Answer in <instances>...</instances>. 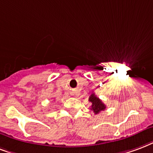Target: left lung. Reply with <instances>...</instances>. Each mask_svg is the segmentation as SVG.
<instances>
[{
    "label": "left lung",
    "instance_id": "1",
    "mask_svg": "<svg viewBox=\"0 0 153 153\" xmlns=\"http://www.w3.org/2000/svg\"><path fill=\"white\" fill-rule=\"evenodd\" d=\"M89 101L91 103V110H93V112L96 114H99L100 111L105 110V108H106V106L105 105V104H104V103H103L94 93L91 94V97H89Z\"/></svg>",
    "mask_w": 153,
    "mask_h": 153
}]
</instances>
